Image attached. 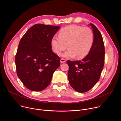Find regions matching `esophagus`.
I'll return each mask as SVG.
<instances>
[{
    "label": "esophagus",
    "mask_w": 121,
    "mask_h": 121,
    "mask_svg": "<svg viewBox=\"0 0 121 121\" xmlns=\"http://www.w3.org/2000/svg\"><path fill=\"white\" fill-rule=\"evenodd\" d=\"M65 61H66V60H65V59H64V58H61V60H60V62H61V63H65Z\"/></svg>",
    "instance_id": "34e87169"
}]
</instances>
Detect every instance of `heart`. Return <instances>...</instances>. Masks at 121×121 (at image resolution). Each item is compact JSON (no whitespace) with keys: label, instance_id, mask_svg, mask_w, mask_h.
Wrapping results in <instances>:
<instances>
[{"label":"heart","instance_id":"obj_1","mask_svg":"<svg viewBox=\"0 0 121 121\" xmlns=\"http://www.w3.org/2000/svg\"><path fill=\"white\" fill-rule=\"evenodd\" d=\"M92 30L88 27L69 25L63 28L59 36H54L51 40V46L56 54H59L67 47L68 50L61 56L64 57L78 58L84 57L90 52L93 43Z\"/></svg>","mask_w":121,"mask_h":121}]
</instances>
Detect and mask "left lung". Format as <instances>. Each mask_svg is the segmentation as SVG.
I'll use <instances>...</instances> for the list:
<instances>
[{
	"instance_id": "obj_1",
	"label": "left lung",
	"mask_w": 121,
	"mask_h": 121,
	"mask_svg": "<svg viewBox=\"0 0 121 121\" xmlns=\"http://www.w3.org/2000/svg\"><path fill=\"white\" fill-rule=\"evenodd\" d=\"M94 41L89 54L81 60H67L68 78L71 87L83 93L92 89L99 81L104 65L105 48L101 34L93 24Z\"/></svg>"
}]
</instances>
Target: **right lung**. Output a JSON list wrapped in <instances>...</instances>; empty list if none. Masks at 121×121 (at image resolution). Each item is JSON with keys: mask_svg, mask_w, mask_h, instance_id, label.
Returning a JSON list of instances; mask_svg holds the SVG:
<instances>
[{"mask_svg": "<svg viewBox=\"0 0 121 121\" xmlns=\"http://www.w3.org/2000/svg\"><path fill=\"white\" fill-rule=\"evenodd\" d=\"M59 28L36 24L26 32L20 41L15 58L17 74L30 91L44 90L60 66V57L51 49V40Z\"/></svg>", "mask_w": 121, "mask_h": 121, "instance_id": "1", "label": "right lung"}]
</instances>
